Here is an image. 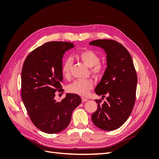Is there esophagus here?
<instances>
[{
	"label": "esophagus",
	"mask_w": 159,
	"mask_h": 159,
	"mask_svg": "<svg viewBox=\"0 0 159 159\" xmlns=\"http://www.w3.org/2000/svg\"><path fill=\"white\" fill-rule=\"evenodd\" d=\"M81 101H82V102H88V99L85 98H81Z\"/></svg>",
	"instance_id": "esophagus-1"
}]
</instances>
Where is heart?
<instances>
[{
  "label": "heart",
  "instance_id": "1",
  "mask_svg": "<svg viewBox=\"0 0 159 159\" xmlns=\"http://www.w3.org/2000/svg\"><path fill=\"white\" fill-rule=\"evenodd\" d=\"M79 57L84 64L91 68V74L95 78H98L103 74L104 66L99 63L100 57L95 52L92 50H85L80 53ZM72 64L73 60L71 57L66 58L62 64L61 73L66 78H69L70 77ZM93 85V82L91 80H77L68 85L67 90L71 93L86 96L92 89Z\"/></svg>",
  "mask_w": 159,
  "mask_h": 159
}]
</instances>
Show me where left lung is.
I'll use <instances>...</instances> for the list:
<instances>
[{
  "label": "left lung",
  "instance_id": "obj_1",
  "mask_svg": "<svg viewBox=\"0 0 159 159\" xmlns=\"http://www.w3.org/2000/svg\"><path fill=\"white\" fill-rule=\"evenodd\" d=\"M89 45L98 46L106 54L107 68L95 89L98 95H108L91 115L93 124L105 131L121 127L131 115L135 102L137 76L132 57L123 45L112 40H96Z\"/></svg>",
  "mask_w": 159,
  "mask_h": 159
}]
</instances>
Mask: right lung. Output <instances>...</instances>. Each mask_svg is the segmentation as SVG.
Wrapping results in <instances>:
<instances>
[{
  "label": "right lung",
  "mask_w": 159,
  "mask_h": 159,
  "mask_svg": "<svg viewBox=\"0 0 159 159\" xmlns=\"http://www.w3.org/2000/svg\"><path fill=\"white\" fill-rule=\"evenodd\" d=\"M75 47L73 43L50 42L33 50L24 62L21 95L33 124L40 131L54 134L69 125L73 111L81 103L78 94L66 93L61 102L56 91H64L61 82L62 57Z\"/></svg>",
  "instance_id": "right-lung-1"
}]
</instances>
